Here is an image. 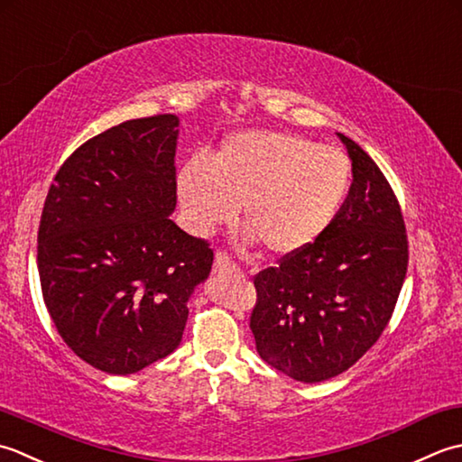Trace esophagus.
Listing matches in <instances>:
<instances>
[{
	"label": "esophagus",
	"mask_w": 462,
	"mask_h": 462,
	"mask_svg": "<svg viewBox=\"0 0 462 462\" xmlns=\"http://www.w3.org/2000/svg\"><path fill=\"white\" fill-rule=\"evenodd\" d=\"M213 273L215 275H239L241 271L227 255H225V253L219 251L213 261Z\"/></svg>",
	"instance_id": "34e87169"
}]
</instances>
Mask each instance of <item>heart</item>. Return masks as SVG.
Returning <instances> with one entry per match:
<instances>
[{"label":"heart","instance_id":"heart-1","mask_svg":"<svg viewBox=\"0 0 462 462\" xmlns=\"http://www.w3.org/2000/svg\"><path fill=\"white\" fill-rule=\"evenodd\" d=\"M351 187V162L333 145L285 131H241L215 155L179 173V197L201 233L229 223L241 202L243 225L273 255H295L327 231Z\"/></svg>","mask_w":462,"mask_h":462}]
</instances>
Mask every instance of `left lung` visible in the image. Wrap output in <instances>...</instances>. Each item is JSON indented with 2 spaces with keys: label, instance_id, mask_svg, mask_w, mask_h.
<instances>
[{
  "label": "left lung",
  "instance_id": "left-lung-1",
  "mask_svg": "<svg viewBox=\"0 0 462 462\" xmlns=\"http://www.w3.org/2000/svg\"><path fill=\"white\" fill-rule=\"evenodd\" d=\"M341 211L313 245L257 273L249 327L261 359L303 383L345 373L387 328L409 265L401 203L353 139Z\"/></svg>",
  "mask_w": 462,
  "mask_h": 462
}]
</instances>
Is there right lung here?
Segmentation results:
<instances>
[{"label":"right lung","instance_id":"obj_1","mask_svg":"<svg viewBox=\"0 0 462 462\" xmlns=\"http://www.w3.org/2000/svg\"><path fill=\"white\" fill-rule=\"evenodd\" d=\"M171 113L88 139L47 191L37 269L65 345L96 369L131 374L177 349L187 299L209 275V243L169 219L177 205Z\"/></svg>","mask_w":462,"mask_h":462}]
</instances>
